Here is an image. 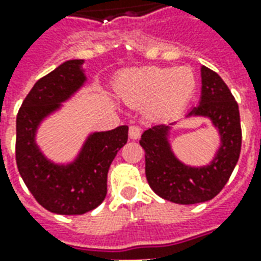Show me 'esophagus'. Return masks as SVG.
Returning <instances> with one entry per match:
<instances>
[{"mask_svg": "<svg viewBox=\"0 0 261 261\" xmlns=\"http://www.w3.org/2000/svg\"><path fill=\"white\" fill-rule=\"evenodd\" d=\"M142 134L141 127H138V125H131L130 130H128V137H130L131 140H138Z\"/></svg>", "mask_w": 261, "mask_h": 261, "instance_id": "1", "label": "esophagus"}]
</instances>
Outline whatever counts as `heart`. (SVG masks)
I'll return each mask as SVG.
<instances>
[{
  "instance_id": "1",
  "label": "heart",
  "mask_w": 261,
  "mask_h": 261,
  "mask_svg": "<svg viewBox=\"0 0 261 261\" xmlns=\"http://www.w3.org/2000/svg\"><path fill=\"white\" fill-rule=\"evenodd\" d=\"M196 91V78L187 67L131 69L117 84L119 96L133 108L145 106L153 119H169L186 108Z\"/></svg>"
}]
</instances>
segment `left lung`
<instances>
[{
	"label": "left lung",
	"instance_id": "8db88e82",
	"mask_svg": "<svg viewBox=\"0 0 261 261\" xmlns=\"http://www.w3.org/2000/svg\"><path fill=\"white\" fill-rule=\"evenodd\" d=\"M201 116L218 130L221 145L205 166L181 162L172 149V125L156 124L142 133L140 144L145 151V176L159 197L176 204H197L211 200L229 180L241 155L242 130L239 108L222 78L201 67V97L186 117Z\"/></svg>",
	"mask_w": 261,
	"mask_h": 261
}]
</instances>
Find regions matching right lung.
Returning <instances> with one entry per match:
<instances>
[{
  "instance_id": "1",
  "label": "right lung",
  "mask_w": 261,
  "mask_h": 261,
  "mask_svg": "<svg viewBox=\"0 0 261 261\" xmlns=\"http://www.w3.org/2000/svg\"><path fill=\"white\" fill-rule=\"evenodd\" d=\"M84 60L65 61L33 85L16 116V165L36 201L61 215L96 208L108 193V172L128 138V127L92 133L72 162L56 164L36 144L43 120L61 109L86 82Z\"/></svg>"
}]
</instances>
